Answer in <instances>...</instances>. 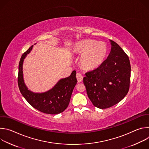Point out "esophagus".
I'll return each instance as SVG.
<instances>
[{
    "mask_svg": "<svg viewBox=\"0 0 149 149\" xmlns=\"http://www.w3.org/2000/svg\"><path fill=\"white\" fill-rule=\"evenodd\" d=\"M76 77H77V81H78V82H81L82 81L83 77L81 74L77 73V75H76Z\"/></svg>",
    "mask_w": 149,
    "mask_h": 149,
    "instance_id": "34e87169",
    "label": "esophagus"
}]
</instances>
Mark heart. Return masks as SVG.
I'll return each mask as SVG.
<instances>
[{
	"instance_id": "obj_1",
	"label": "heart",
	"mask_w": 149,
	"mask_h": 149,
	"mask_svg": "<svg viewBox=\"0 0 149 149\" xmlns=\"http://www.w3.org/2000/svg\"><path fill=\"white\" fill-rule=\"evenodd\" d=\"M74 52L81 55L79 59L81 67L85 70H92L103 62L107 54L108 47L103 42L85 39L75 44Z\"/></svg>"
}]
</instances>
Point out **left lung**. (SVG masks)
<instances>
[{
	"instance_id": "8db88e82",
	"label": "left lung",
	"mask_w": 149,
	"mask_h": 149,
	"mask_svg": "<svg viewBox=\"0 0 149 149\" xmlns=\"http://www.w3.org/2000/svg\"><path fill=\"white\" fill-rule=\"evenodd\" d=\"M110 53L99 67L86 73L83 82L95 107L105 109L118 103L129 90L131 66L123 49L110 40Z\"/></svg>"
}]
</instances>
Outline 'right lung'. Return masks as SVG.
<instances>
[{"label":"right lung","instance_id":"right-lung-1","mask_svg":"<svg viewBox=\"0 0 149 149\" xmlns=\"http://www.w3.org/2000/svg\"><path fill=\"white\" fill-rule=\"evenodd\" d=\"M31 46L21 56L19 63L18 86L19 90L26 100L33 108L44 113L56 114L64 111L68 106L73 90L77 84L76 71L71 75L60 79L49 91L36 93L28 90L23 77V63L24 59L32 49Z\"/></svg>","mask_w":149,"mask_h":149}]
</instances>
